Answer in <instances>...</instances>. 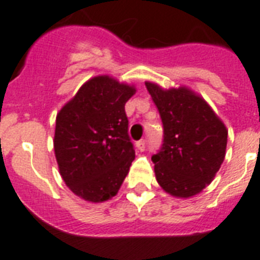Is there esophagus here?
<instances>
[{
    "instance_id": "obj_1",
    "label": "esophagus",
    "mask_w": 260,
    "mask_h": 260,
    "mask_svg": "<svg viewBox=\"0 0 260 260\" xmlns=\"http://www.w3.org/2000/svg\"><path fill=\"white\" fill-rule=\"evenodd\" d=\"M136 146L140 152H144V150L146 149V140H140V141H137Z\"/></svg>"
}]
</instances>
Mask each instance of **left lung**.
Masks as SVG:
<instances>
[{
    "instance_id": "obj_1",
    "label": "left lung",
    "mask_w": 260,
    "mask_h": 260,
    "mask_svg": "<svg viewBox=\"0 0 260 260\" xmlns=\"http://www.w3.org/2000/svg\"><path fill=\"white\" fill-rule=\"evenodd\" d=\"M164 125L162 145L152 159L159 186L189 198L213 180L224 161L228 131L204 99L186 87L162 90L145 83Z\"/></svg>"
}]
</instances>
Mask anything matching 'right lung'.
Segmentation results:
<instances>
[{
  "mask_svg": "<svg viewBox=\"0 0 260 260\" xmlns=\"http://www.w3.org/2000/svg\"><path fill=\"white\" fill-rule=\"evenodd\" d=\"M135 91L107 76L94 77L57 114L53 145L60 174L87 202L116 195L135 159L124 108Z\"/></svg>",
  "mask_w": 260,
  "mask_h": 260,
  "instance_id": "1",
  "label": "right lung"
}]
</instances>
